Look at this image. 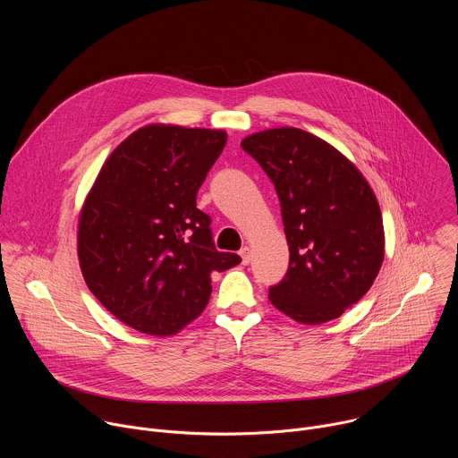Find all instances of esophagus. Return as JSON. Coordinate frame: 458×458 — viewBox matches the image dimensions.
<instances>
[{
	"mask_svg": "<svg viewBox=\"0 0 458 458\" xmlns=\"http://www.w3.org/2000/svg\"><path fill=\"white\" fill-rule=\"evenodd\" d=\"M239 253H241V259H242V265H244V267L251 263V250H250L248 246H244Z\"/></svg>",
	"mask_w": 458,
	"mask_h": 458,
	"instance_id": "34e87169",
	"label": "esophagus"
}]
</instances>
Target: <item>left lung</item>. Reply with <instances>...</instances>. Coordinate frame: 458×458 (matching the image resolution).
<instances>
[{"mask_svg":"<svg viewBox=\"0 0 458 458\" xmlns=\"http://www.w3.org/2000/svg\"><path fill=\"white\" fill-rule=\"evenodd\" d=\"M241 147L276 184L290 267L270 302L315 326L341 317L373 284L384 260L378 201L335 147L293 126L250 134Z\"/></svg>","mask_w":458,"mask_h":458,"instance_id":"obj_1","label":"left lung"}]
</instances>
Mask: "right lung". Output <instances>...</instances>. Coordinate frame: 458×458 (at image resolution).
Wrapping results in <instances>:
<instances>
[{"mask_svg": "<svg viewBox=\"0 0 458 458\" xmlns=\"http://www.w3.org/2000/svg\"><path fill=\"white\" fill-rule=\"evenodd\" d=\"M226 132L152 123L103 163L78 221V259L96 299L141 334L168 337L198 318L212 274L241 263L214 246L195 195Z\"/></svg>", "mask_w": 458, "mask_h": 458, "instance_id": "right-lung-1", "label": "right lung"}]
</instances>
